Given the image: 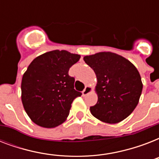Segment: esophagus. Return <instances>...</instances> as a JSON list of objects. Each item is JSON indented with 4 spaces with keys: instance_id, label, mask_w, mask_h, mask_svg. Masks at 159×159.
Wrapping results in <instances>:
<instances>
[{
    "instance_id": "1",
    "label": "esophagus",
    "mask_w": 159,
    "mask_h": 159,
    "mask_svg": "<svg viewBox=\"0 0 159 159\" xmlns=\"http://www.w3.org/2000/svg\"><path fill=\"white\" fill-rule=\"evenodd\" d=\"M92 92V87L89 86V85H87L86 87H85V89L82 91V95H83V96H87V94H89V93H91Z\"/></svg>"
}]
</instances>
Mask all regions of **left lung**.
I'll return each mask as SVG.
<instances>
[{"label":"left lung","mask_w":159,"mask_h":159,"mask_svg":"<svg viewBox=\"0 0 159 159\" xmlns=\"http://www.w3.org/2000/svg\"><path fill=\"white\" fill-rule=\"evenodd\" d=\"M97 76L95 91L98 100L90 107L99 120L116 124L124 120L135 109L143 83L138 69L125 57L111 52H100L83 57Z\"/></svg>","instance_id":"8db88e82"}]
</instances>
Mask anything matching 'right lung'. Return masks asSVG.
Masks as SVG:
<instances>
[{"instance_id": "right-lung-1", "label": "right lung", "mask_w": 159, "mask_h": 159, "mask_svg": "<svg viewBox=\"0 0 159 159\" xmlns=\"http://www.w3.org/2000/svg\"><path fill=\"white\" fill-rule=\"evenodd\" d=\"M80 57L68 51L53 50L29 65L21 82V101L37 125L54 128L67 120L73 100L82 95L74 89V78L68 75Z\"/></svg>"}]
</instances>
